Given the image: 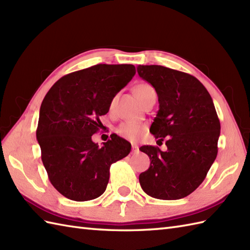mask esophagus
Instances as JSON below:
<instances>
[{
	"mask_svg": "<svg viewBox=\"0 0 250 250\" xmlns=\"http://www.w3.org/2000/svg\"><path fill=\"white\" fill-rule=\"evenodd\" d=\"M140 151L139 146L137 145H132V153H137Z\"/></svg>",
	"mask_w": 250,
	"mask_h": 250,
	"instance_id": "1",
	"label": "esophagus"
}]
</instances>
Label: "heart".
<instances>
[{
	"label": "heart",
	"mask_w": 250,
	"mask_h": 250,
	"mask_svg": "<svg viewBox=\"0 0 250 250\" xmlns=\"http://www.w3.org/2000/svg\"><path fill=\"white\" fill-rule=\"evenodd\" d=\"M133 93L137 101L142 104L144 101L149 97L151 93H156L155 89H153L150 84L148 83H139L133 88ZM115 99L111 100L110 102V108L114 106ZM145 125L142 124H136V122H124L121 124L118 128H117V133H118L121 137L126 140L135 141L141 137V135L144 133Z\"/></svg>",
	"instance_id": "obj_1"
}]
</instances>
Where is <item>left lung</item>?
Segmentation results:
<instances>
[{"label": "left lung", "instance_id": "1", "mask_svg": "<svg viewBox=\"0 0 250 250\" xmlns=\"http://www.w3.org/2000/svg\"><path fill=\"white\" fill-rule=\"evenodd\" d=\"M140 77L156 89L159 110L150 132L167 137V151L142 146L150 167L140 175L142 189L152 198L178 200L203 183L218 152L220 121L210 94L190 74L161 65H139Z\"/></svg>", "mask_w": 250, "mask_h": 250}]
</instances>
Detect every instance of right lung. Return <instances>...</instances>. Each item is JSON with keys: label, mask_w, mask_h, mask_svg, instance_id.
I'll use <instances>...</instances> for the list:
<instances>
[{"label": "right lung", "mask_w": 250, "mask_h": 250, "mask_svg": "<svg viewBox=\"0 0 250 250\" xmlns=\"http://www.w3.org/2000/svg\"><path fill=\"white\" fill-rule=\"evenodd\" d=\"M135 73L132 64H97L63 76L45 95L36 139L50 183L65 198L83 202L103 194L110 166L130 153L131 144L119 136L102 147L91 136Z\"/></svg>", "instance_id": "add662e5"}]
</instances>
